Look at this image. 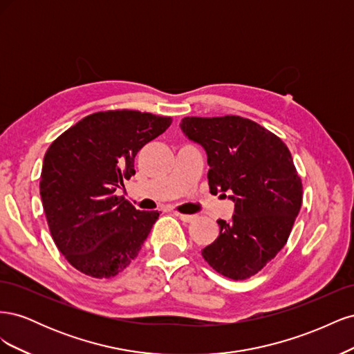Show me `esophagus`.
Masks as SVG:
<instances>
[{
    "label": "esophagus",
    "mask_w": 354,
    "mask_h": 354,
    "mask_svg": "<svg viewBox=\"0 0 354 354\" xmlns=\"http://www.w3.org/2000/svg\"><path fill=\"white\" fill-rule=\"evenodd\" d=\"M174 214L181 221H185V223H190V221L195 220V216H189V214H181V212H177V211Z\"/></svg>",
    "instance_id": "34e87169"
}]
</instances>
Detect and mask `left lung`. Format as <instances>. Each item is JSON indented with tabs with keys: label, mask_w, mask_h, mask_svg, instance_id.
Here are the masks:
<instances>
[{
	"label": "left lung",
	"mask_w": 354,
	"mask_h": 354,
	"mask_svg": "<svg viewBox=\"0 0 354 354\" xmlns=\"http://www.w3.org/2000/svg\"><path fill=\"white\" fill-rule=\"evenodd\" d=\"M189 140L208 158L212 195L234 202L230 221L218 220V238L202 250L214 270L248 279L274 259L292 230L303 185L291 152L279 137L246 118L187 116L180 122Z\"/></svg>",
	"instance_id": "8db88e82"
}]
</instances>
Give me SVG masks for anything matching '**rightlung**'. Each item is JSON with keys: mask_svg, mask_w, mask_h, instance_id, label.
Listing matches in <instances>:
<instances>
[{"mask_svg": "<svg viewBox=\"0 0 354 354\" xmlns=\"http://www.w3.org/2000/svg\"><path fill=\"white\" fill-rule=\"evenodd\" d=\"M169 116L108 111L85 116L51 143L39 194L59 251L81 273L108 279L130 264L159 217L113 195L136 174L140 149L171 125Z\"/></svg>", "mask_w": 354, "mask_h": 354, "instance_id": "add662e5", "label": "right lung"}]
</instances>
